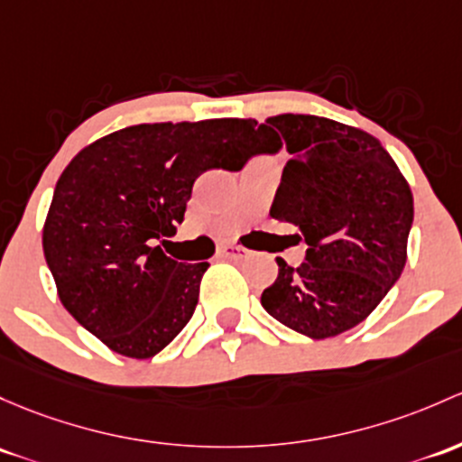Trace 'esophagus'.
Returning a JSON list of instances; mask_svg holds the SVG:
<instances>
[{
  "label": "esophagus",
  "instance_id": "obj_1",
  "mask_svg": "<svg viewBox=\"0 0 462 462\" xmlns=\"http://www.w3.org/2000/svg\"><path fill=\"white\" fill-rule=\"evenodd\" d=\"M247 254L245 247L241 245H235V244H226L218 247V256L221 259H227V261H236V259H244V256Z\"/></svg>",
  "mask_w": 462,
  "mask_h": 462
}]
</instances>
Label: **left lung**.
Returning a JSON list of instances; mask_svg holds the SVG:
<instances>
[{"label": "left lung", "mask_w": 462, "mask_h": 462, "mask_svg": "<svg viewBox=\"0 0 462 462\" xmlns=\"http://www.w3.org/2000/svg\"><path fill=\"white\" fill-rule=\"evenodd\" d=\"M292 154L270 215L299 230L305 263L276 259L261 305L285 328L320 338L365 320L407 261L414 199L385 148L363 130L314 115H276L256 130L254 154Z\"/></svg>", "instance_id": "1"}]
</instances>
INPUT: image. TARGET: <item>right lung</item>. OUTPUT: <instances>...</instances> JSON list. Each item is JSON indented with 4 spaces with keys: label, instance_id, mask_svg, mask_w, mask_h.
<instances>
[{
    "label": "right lung",
    "instance_id": "add662e5",
    "mask_svg": "<svg viewBox=\"0 0 462 462\" xmlns=\"http://www.w3.org/2000/svg\"><path fill=\"white\" fill-rule=\"evenodd\" d=\"M252 134L250 119L139 124L61 172L43 256L64 308L113 352L152 358L192 319L208 263H179L159 244L183 221L199 174L245 166Z\"/></svg>",
    "mask_w": 462,
    "mask_h": 462
}]
</instances>
